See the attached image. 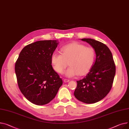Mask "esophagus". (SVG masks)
<instances>
[{
  "mask_svg": "<svg viewBox=\"0 0 129 129\" xmlns=\"http://www.w3.org/2000/svg\"><path fill=\"white\" fill-rule=\"evenodd\" d=\"M69 81H70V80H68V79H63V81H64V82H65V83L69 82Z\"/></svg>",
  "mask_w": 129,
  "mask_h": 129,
  "instance_id": "34e87169",
  "label": "esophagus"
}]
</instances>
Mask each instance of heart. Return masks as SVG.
Here are the masks:
<instances>
[{
  "label": "heart",
  "instance_id": "obj_1",
  "mask_svg": "<svg viewBox=\"0 0 129 129\" xmlns=\"http://www.w3.org/2000/svg\"><path fill=\"white\" fill-rule=\"evenodd\" d=\"M95 57V50L93 47L73 42L63 46L61 54H52L51 61L55 70L60 74L64 72L68 63L70 67L65 72V75L71 78L78 74L81 76L87 73L93 66Z\"/></svg>",
  "mask_w": 129,
  "mask_h": 129
}]
</instances>
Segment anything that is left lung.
Listing matches in <instances>:
<instances>
[{
    "label": "left lung",
    "mask_w": 129,
    "mask_h": 129,
    "mask_svg": "<svg viewBox=\"0 0 129 129\" xmlns=\"http://www.w3.org/2000/svg\"><path fill=\"white\" fill-rule=\"evenodd\" d=\"M81 40L88 43L95 49L96 60L88 73L77 81L74 95L83 103H95L110 92L116 73V66L111 52L105 44L91 39Z\"/></svg>",
    "instance_id": "left-lung-1"
}]
</instances>
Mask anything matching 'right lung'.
<instances>
[{"instance_id": "right-lung-1", "label": "right lung", "mask_w": 129, "mask_h": 129, "mask_svg": "<svg viewBox=\"0 0 129 129\" xmlns=\"http://www.w3.org/2000/svg\"><path fill=\"white\" fill-rule=\"evenodd\" d=\"M57 40L40 41L22 49L15 64V72L21 93L37 105L49 103L55 97L62 80L53 69L51 56Z\"/></svg>"}]
</instances>
